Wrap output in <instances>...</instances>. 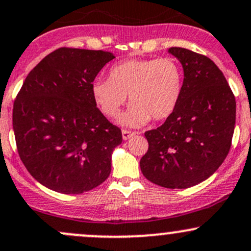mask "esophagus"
I'll list each match as a JSON object with an SVG mask.
<instances>
[{
    "mask_svg": "<svg viewBox=\"0 0 251 251\" xmlns=\"http://www.w3.org/2000/svg\"><path fill=\"white\" fill-rule=\"evenodd\" d=\"M123 139L124 140H127L128 138H131L132 136H134L136 134V132H132V131H128V130H123Z\"/></svg>",
    "mask_w": 251,
    "mask_h": 251,
    "instance_id": "34e87169",
    "label": "esophagus"
}]
</instances>
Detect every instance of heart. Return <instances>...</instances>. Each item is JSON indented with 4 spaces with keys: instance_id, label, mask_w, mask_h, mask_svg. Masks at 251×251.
Listing matches in <instances>:
<instances>
[{
    "instance_id": "heart-1",
    "label": "heart",
    "mask_w": 251,
    "mask_h": 251,
    "mask_svg": "<svg viewBox=\"0 0 251 251\" xmlns=\"http://www.w3.org/2000/svg\"><path fill=\"white\" fill-rule=\"evenodd\" d=\"M183 93V71L172 57L128 59L113 65L109 78L92 84L95 103L106 117L117 119L130 98L131 106L120 123L139 127L152 118L164 120L175 112Z\"/></svg>"
}]
</instances>
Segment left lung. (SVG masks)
I'll list each match as a JSON object with an SVG mask.
<instances>
[{
  "mask_svg": "<svg viewBox=\"0 0 251 251\" xmlns=\"http://www.w3.org/2000/svg\"><path fill=\"white\" fill-rule=\"evenodd\" d=\"M169 53L183 68V93L163 125L145 132L143 175L166 188L202 182L226 158L236 123V100L226 78L208 57L182 48Z\"/></svg>",
  "mask_w": 251,
  "mask_h": 251,
  "instance_id": "obj_1",
  "label": "left lung"
}]
</instances>
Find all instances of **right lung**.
<instances>
[{"instance_id":"right-lung-1","label":"right lung","mask_w":251,"mask_h":251,"mask_svg":"<svg viewBox=\"0 0 251 251\" xmlns=\"http://www.w3.org/2000/svg\"><path fill=\"white\" fill-rule=\"evenodd\" d=\"M115 58L102 50L60 48L29 71L13 107L21 161L38 182L63 194H81L111 174L123 142L92 95V84Z\"/></svg>"}]
</instances>
